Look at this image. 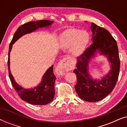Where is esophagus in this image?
<instances>
[{
  "label": "esophagus",
  "instance_id": "1",
  "mask_svg": "<svg viewBox=\"0 0 127 127\" xmlns=\"http://www.w3.org/2000/svg\"><path fill=\"white\" fill-rule=\"evenodd\" d=\"M74 68V65L69 61L68 58H64L59 62L57 66V72L60 75L63 76L65 73L72 70Z\"/></svg>",
  "mask_w": 127,
  "mask_h": 127
}]
</instances>
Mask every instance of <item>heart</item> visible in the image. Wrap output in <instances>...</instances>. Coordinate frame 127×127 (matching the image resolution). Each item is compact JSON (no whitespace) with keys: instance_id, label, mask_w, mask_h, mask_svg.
Here are the masks:
<instances>
[{"instance_id":"heart-1","label":"heart","mask_w":127,"mask_h":127,"mask_svg":"<svg viewBox=\"0 0 127 127\" xmlns=\"http://www.w3.org/2000/svg\"><path fill=\"white\" fill-rule=\"evenodd\" d=\"M89 40V36L85 31L70 29L65 31L61 36L60 43L62 47L69 48L74 55L83 53Z\"/></svg>"}]
</instances>
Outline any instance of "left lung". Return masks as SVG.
<instances>
[{"label": "left lung", "instance_id": "8db88e82", "mask_svg": "<svg viewBox=\"0 0 127 127\" xmlns=\"http://www.w3.org/2000/svg\"><path fill=\"white\" fill-rule=\"evenodd\" d=\"M90 28L93 43L77 57V68L73 72L77 77L74 88L79 96L85 101L94 102L103 99L113 91L119 77L120 62L117 42L109 31L93 22ZM98 53L107 57L111 70L101 80H94L89 72V63Z\"/></svg>", "mask_w": 127, "mask_h": 127}]
</instances>
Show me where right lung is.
I'll return each instance as SVG.
<instances>
[{"label": "right lung", "instance_id": "1", "mask_svg": "<svg viewBox=\"0 0 127 127\" xmlns=\"http://www.w3.org/2000/svg\"><path fill=\"white\" fill-rule=\"evenodd\" d=\"M53 21L41 20L36 21H31L20 26L14 34L13 39L9 46L8 54V75L12 86L18 94L19 96L28 103L36 105H44L53 101L55 96V81L56 77L53 71V65L50 67L44 75L43 76L41 81L37 86L31 88H24L15 81L12 75L10 68V55L13 44L18 39L26 34L34 32L41 28H47L53 24Z\"/></svg>", "mask_w": 127, "mask_h": 127}]
</instances>
